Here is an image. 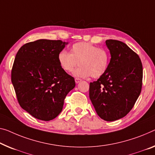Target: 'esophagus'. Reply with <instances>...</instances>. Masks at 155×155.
<instances>
[{"label":"esophagus","mask_w":155,"mask_h":155,"mask_svg":"<svg viewBox=\"0 0 155 155\" xmlns=\"http://www.w3.org/2000/svg\"><path fill=\"white\" fill-rule=\"evenodd\" d=\"M75 83H76V84H78V83H79V82H81V81H82V80H81V79H80V78H75Z\"/></svg>","instance_id":"34e87169"}]
</instances>
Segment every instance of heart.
Segmentation results:
<instances>
[{
  "mask_svg": "<svg viewBox=\"0 0 155 155\" xmlns=\"http://www.w3.org/2000/svg\"><path fill=\"white\" fill-rule=\"evenodd\" d=\"M59 66L66 72H72L79 64L73 75L77 77L94 78L102 76L107 70L109 55L103 48H98L90 43L78 42L71 46L70 52L61 51L59 53Z\"/></svg>",
  "mask_w": 155,
  "mask_h": 155,
  "instance_id": "1",
  "label": "heart"
}]
</instances>
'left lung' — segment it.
I'll return each mask as SVG.
<instances>
[{
    "mask_svg": "<svg viewBox=\"0 0 155 155\" xmlns=\"http://www.w3.org/2000/svg\"><path fill=\"white\" fill-rule=\"evenodd\" d=\"M111 54L107 70L90 83L89 97L96 113L107 121L125 116L141 91L143 66L138 54L125 43L105 41Z\"/></svg>",
    "mask_w": 155,
    "mask_h": 155,
    "instance_id": "8db88e82",
    "label": "left lung"
}]
</instances>
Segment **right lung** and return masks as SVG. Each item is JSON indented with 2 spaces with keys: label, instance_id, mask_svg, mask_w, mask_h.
I'll return each mask as SVG.
<instances>
[{
  "label": "right lung",
  "instance_id": "right-lung-1",
  "mask_svg": "<svg viewBox=\"0 0 155 155\" xmlns=\"http://www.w3.org/2000/svg\"><path fill=\"white\" fill-rule=\"evenodd\" d=\"M67 44L39 39L24 44L16 54L11 78L16 97L22 109L39 120L56 118L75 86L74 78L61 68L58 59Z\"/></svg>",
  "mask_w": 155,
  "mask_h": 155
}]
</instances>
